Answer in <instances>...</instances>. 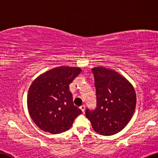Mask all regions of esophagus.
Returning a JSON list of instances; mask_svg holds the SVG:
<instances>
[{"instance_id":"esophagus-1","label":"esophagus","mask_w":158,"mask_h":158,"mask_svg":"<svg viewBox=\"0 0 158 158\" xmlns=\"http://www.w3.org/2000/svg\"><path fill=\"white\" fill-rule=\"evenodd\" d=\"M85 108H86L85 105L83 104V105H81V106H80V109L82 110V112H84V110H85Z\"/></svg>"}]
</instances>
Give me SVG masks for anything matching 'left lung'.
<instances>
[{"label": "left lung", "mask_w": 158, "mask_h": 158, "mask_svg": "<svg viewBox=\"0 0 158 158\" xmlns=\"http://www.w3.org/2000/svg\"><path fill=\"white\" fill-rule=\"evenodd\" d=\"M96 88V106L86 110V116L93 129L103 135L121 131L131 121L136 105L133 86L118 74L106 68L92 69Z\"/></svg>", "instance_id": "1"}]
</instances>
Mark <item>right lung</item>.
Returning a JSON list of instances; mask_svg holds the SVG:
<instances>
[{"label": "right lung", "mask_w": 158, "mask_h": 158, "mask_svg": "<svg viewBox=\"0 0 158 158\" xmlns=\"http://www.w3.org/2000/svg\"><path fill=\"white\" fill-rule=\"evenodd\" d=\"M77 67H60L49 70L32 82L27 94V108L34 123L52 134L69 130L81 114L74 106L69 85L80 74Z\"/></svg>", "instance_id": "obj_1"}]
</instances>
